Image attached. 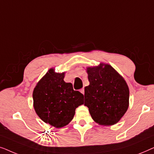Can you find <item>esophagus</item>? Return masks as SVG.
<instances>
[{
    "mask_svg": "<svg viewBox=\"0 0 154 154\" xmlns=\"http://www.w3.org/2000/svg\"><path fill=\"white\" fill-rule=\"evenodd\" d=\"M80 92H81L83 94H84V93H85V90H84V88H82V89L80 90Z\"/></svg>",
    "mask_w": 154,
    "mask_h": 154,
    "instance_id": "1",
    "label": "esophagus"
}]
</instances>
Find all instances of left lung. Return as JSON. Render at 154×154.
<instances>
[{"instance_id":"8db88e82","label":"left lung","mask_w":154,"mask_h":154,"mask_svg":"<svg viewBox=\"0 0 154 154\" xmlns=\"http://www.w3.org/2000/svg\"><path fill=\"white\" fill-rule=\"evenodd\" d=\"M86 71L90 85L85 88L84 105L92 119L101 125L117 123L129 106V88L125 79L104 63L88 66Z\"/></svg>"}]
</instances>
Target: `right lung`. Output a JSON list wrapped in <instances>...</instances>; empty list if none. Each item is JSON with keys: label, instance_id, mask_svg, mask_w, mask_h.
<instances>
[{"label": "right lung", "instance_id": "right-lung-1", "mask_svg": "<svg viewBox=\"0 0 154 154\" xmlns=\"http://www.w3.org/2000/svg\"><path fill=\"white\" fill-rule=\"evenodd\" d=\"M65 72L57 73L54 68L38 82L33 92V107L45 123L56 128L64 127L72 121L75 110L83 104V94L64 81Z\"/></svg>", "mask_w": 154, "mask_h": 154}]
</instances>
